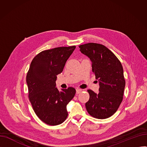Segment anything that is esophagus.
Wrapping results in <instances>:
<instances>
[{"label": "esophagus", "mask_w": 147, "mask_h": 147, "mask_svg": "<svg viewBox=\"0 0 147 147\" xmlns=\"http://www.w3.org/2000/svg\"><path fill=\"white\" fill-rule=\"evenodd\" d=\"M82 89H76V94H80V92H82Z\"/></svg>", "instance_id": "34e87169"}]
</instances>
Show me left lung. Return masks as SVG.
Masks as SVG:
<instances>
[{"label": "left lung", "instance_id": "8db88e82", "mask_svg": "<svg viewBox=\"0 0 147 147\" xmlns=\"http://www.w3.org/2000/svg\"><path fill=\"white\" fill-rule=\"evenodd\" d=\"M79 47L90 59L92 71L99 84L98 94L88 90L90 97L86 109L96 119L109 118L117 111L123 100L125 80L122 65L116 56L102 45L89 43Z\"/></svg>", "mask_w": 147, "mask_h": 147}]
</instances>
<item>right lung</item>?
<instances>
[{
	"mask_svg": "<svg viewBox=\"0 0 147 147\" xmlns=\"http://www.w3.org/2000/svg\"><path fill=\"white\" fill-rule=\"evenodd\" d=\"M75 48L72 46L43 51L31 63L26 76L29 100L37 116L47 125L61 124L68 116L67 105L76 89L69 87L59 91L55 82Z\"/></svg>",
	"mask_w": 147,
	"mask_h": 147,
	"instance_id": "add662e5",
	"label": "right lung"
}]
</instances>
